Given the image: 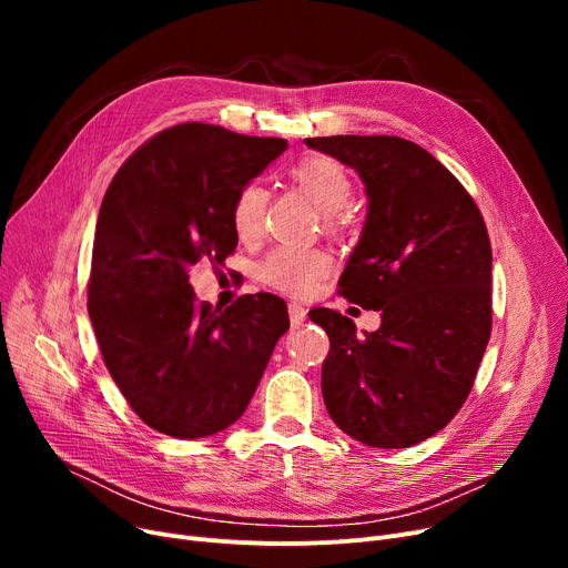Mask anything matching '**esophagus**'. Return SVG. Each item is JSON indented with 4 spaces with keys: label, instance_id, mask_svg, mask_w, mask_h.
<instances>
[{
    "label": "esophagus",
    "instance_id": "obj_1",
    "mask_svg": "<svg viewBox=\"0 0 568 568\" xmlns=\"http://www.w3.org/2000/svg\"><path fill=\"white\" fill-rule=\"evenodd\" d=\"M287 313H290V322H292L294 329H296V326H302L306 322V315H308V311L304 306H300V304H290Z\"/></svg>",
    "mask_w": 568,
    "mask_h": 568
}]
</instances>
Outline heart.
<instances>
[{
  "label": "heart",
  "mask_w": 568,
  "mask_h": 568,
  "mask_svg": "<svg viewBox=\"0 0 568 568\" xmlns=\"http://www.w3.org/2000/svg\"><path fill=\"white\" fill-rule=\"evenodd\" d=\"M294 186H300L324 214L326 225L338 223V212L352 197V179L347 170L329 156H306L290 172ZM266 212V191L260 184H246L232 206V223L242 239L262 232ZM332 272V260L322 251L281 246L266 255L260 266V278L285 294L308 296L317 283Z\"/></svg>",
  "instance_id": "heart-1"
}]
</instances>
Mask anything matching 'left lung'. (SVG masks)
<instances>
[{
    "label": "left lung",
    "instance_id": "left-lung-1",
    "mask_svg": "<svg viewBox=\"0 0 568 568\" xmlns=\"http://www.w3.org/2000/svg\"><path fill=\"white\" fill-rule=\"evenodd\" d=\"M362 176L368 212L338 281L379 311L377 332L317 308L329 336L322 396L336 426L377 449H405L449 424L490 338L493 251L479 206L424 146L396 135L308 138Z\"/></svg>",
    "mask_w": 568,
    "mask_h": 568
}]
</instances>
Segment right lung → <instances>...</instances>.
I'll return each mask as SVG.
<instances>
[{
  "mask_svg": "<svg viewBox=\"0 0 568 568\" xmlns=\"http://www.w3.org/2000/svg\"><path fill=\"white\" fill-rule=\"evenodd\" d=\"M283 138L179 124L119 168L101 202L87 308L103 362L140 419L209 437L242 416L290 329L285 302L244 294L225 311L195 304L189 266L236 248L232 206L285 152Z\"/></svg>",
  "mask_w": 568,
  "mask_h": 568,
  "instance_id": "add662e5",
  "label": "right lung"
}]
</instances>
